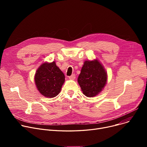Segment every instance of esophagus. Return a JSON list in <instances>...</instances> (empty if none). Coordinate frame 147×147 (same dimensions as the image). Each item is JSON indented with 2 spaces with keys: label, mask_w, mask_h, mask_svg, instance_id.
<instances>
[{
  "label": "esophagus",
  "mask_w": 147,
  "mask_h": 147,
  "mask_svg": "<svg viewBox=\"0 0 147 147\" xmlns=\"http://www.w3.org/2000/svg\"><path fill=\"white\" fill-rule=\"evenodd\" d=\"M68 78L70 80H74V79L76 78V76H75V74H72L71 76H69Z\"/></svg>",
  "instance_id": "34e87169"
}]
</instances>
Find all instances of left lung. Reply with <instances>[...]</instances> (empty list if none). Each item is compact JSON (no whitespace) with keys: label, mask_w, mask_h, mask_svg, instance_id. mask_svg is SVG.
Returning <instances> with one entry per match:
<instances>
[{"label":"left lung","mask_w":147,"mask_h":147,"mask_svg":"<svg viewBox=\"0 0 147 147\" xmlns=\"http://www.w3.org/2000/svg\"><path fill=\"white\" fill-rule=\"evenodd\" d=\"M78 81L83 94L88 97H94L104 89L107 81V74L98 59L85 61Z\"/></svg>","instance_id":"obj_1"}]
</instances>
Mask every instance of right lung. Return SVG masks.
Masks as SVG:
<instances>
[{
	"mask_svg": "<svg viewBox=\"0 0 147 147\" xmlns=\"http://www.w3.org/2000/svg\"><path fill=\"white\" fill-rule=\"evenodd\" d=\"M36 87L40 93L46 98L57 96L65 82V76L55 61L45 63L37 69L34 76Z\"/></svg>",
	"mask_w": 147,
	"mask_h": 147,
	"instance_id": "obj_1",
	"label": "right lung"
}]
</instances>
